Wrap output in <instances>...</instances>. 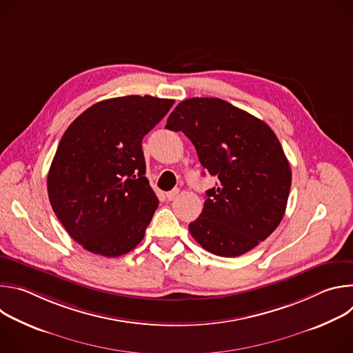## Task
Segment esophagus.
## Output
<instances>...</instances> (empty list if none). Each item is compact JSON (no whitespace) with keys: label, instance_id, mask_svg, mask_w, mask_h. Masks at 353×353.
Returning <instances> with one entry per match:
<instances>
[{"label":"esophagus","instance_id":"1","mask_svg":"<svg viewBox=\"0 0 353 353\" xmlns=\"http://www.w3.org/2000/svg\"><path fill=\"white\" fill-rule=\"evenodd\" d=\"M179 195V188H174V190H172V191H169V192H166V198H168V201H173L176 196Z\"/></svg>","mask_w":353,"mask_h":353}]
</instances>
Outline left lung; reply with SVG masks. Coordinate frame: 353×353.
<instances>
[{
  "label": "left lung",
  "mask_w": 353,
  "mask_h": 353,
  "mask_svg": "<svg viewBox=\"0 0 353 353\" xmlns=\"http://www.w3.org/2000/svg\"><path fill=\"white\" fill-rule=\"evenodd\" d=\"M168 130L181 131L218 184L188 225L210 253L237 257L281 223L292 172L279 139L260 119L218 97H191L176 106Z\"/></svg>",
  "instance_id": "8db88e82"
}]
</instances>
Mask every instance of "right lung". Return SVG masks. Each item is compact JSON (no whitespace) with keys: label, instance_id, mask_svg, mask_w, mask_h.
Here are the masks:
<instances>
[{"label":"right lung","instance_id":"right-lung-1","mask_svg":"<svg viewBox=\"0 0 353 353\" xmlns=\"http://www.w3.org/2000/svg\"><path fill=\"white\" fill-rule=\"evenodd\" d=\"M173 103L149 94L102 100L64 132L47 176L48 199L90 253L119 257L143 239L159 199L145 177L142 138Z\"/></svg>","mask_w":353,"mask_h":353}]
</instances>
